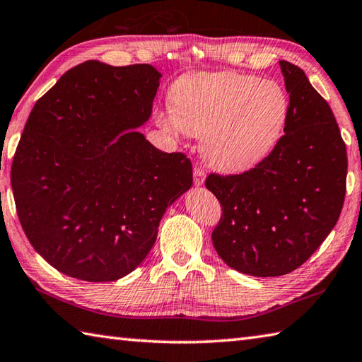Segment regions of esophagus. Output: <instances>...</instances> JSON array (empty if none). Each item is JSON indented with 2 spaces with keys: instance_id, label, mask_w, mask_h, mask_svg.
Masks as SVG:
<instances>
[{
  "instance_id": "esophagus-1",
  "label": "esophagus",
  "mask_w": 362,
  "mask_h": 362,
  "mask_svg": "<svg viewBox=\"0 0 362 362\" xmlns=\"http://www.w3.org/2000/svg\"><path fill=\"white\" fill-rule=\"evenodd\" d=\"M193 180H194L196 187L204 185V180H206V173H204V170L198 166H196L193 170Z\"/></svg>"
}]
</instances>
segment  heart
<instances>
[{
    "mask_svg": "<svg viewBox=\"0 0 362 362\" xmlns=\"http://www.w3.org/2000/svg\"><path fill=\"white\" fill-rule=\"evenodd\" d=\"M156 120L168 133L202 136L209 166L240 174L267 158L284 133L290 101L281 85L239 72H196L170 90Z\"/></svg>",
    "mask_w": 362,
    "mask_h": 362,
    "instance_id": "b5f03b06",
    "label": "heart"
}]
</instances>
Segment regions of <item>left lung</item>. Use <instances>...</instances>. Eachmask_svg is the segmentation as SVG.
Segmentation results:
<instances>
[{"instance_id":"1","label":"left lung","mask_w":362,"mask_h":362,"mask_svg":"<svg viewBox=\"0 0 362 362\" xmlns=\"http://www.w3.org/2000/svg\"><path fill=\"white\" fill-rule=\"evenodd\" d=\"M290 95L285 136L244 174H210L206 187L223 215L212 242L226 264L253 277H279L310 258L340 216L346 148L329 104L305 72L280 62Z\"/></svg>"}]
</instances>
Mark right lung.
<instances>
[{
    "label": "right lung",
    "instance_id": "add662e5",
    "mask_svg": "<svg viewBox=\"0 0 362 362\" xmlns=\"http://www.w3.org/2000/svg\"><path fill=\"white\" fill-rule=\"evenodd\" d=\"M161 74L88 60L58 78L26 120L11 170L33 248L64 275L114 281L146 259L169 206L193 185L192 161L137 131Z\"/></svg>",
    "mask_w": 362,
    "mask_h": 362
}]
</instances>
